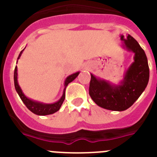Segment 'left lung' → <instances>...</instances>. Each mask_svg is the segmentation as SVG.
Returning <instances> with one entry per match:
<instances>
[{
  "instance_id": "obj_1",
  "label": "left lung",
  "mask_w": 157,
  "mask_h": 157,
  "mask_svg": "<svg viewBox=\"0 0 157 157\" xmlns=\"http://www.w3.org/2000/svg\"><path fill=\"white\" fill-rule=\"evenodd\" d=\"M122 47L134 53V62L125 71L118 84L98 78L90 74L89 94L99 107L121 112L128 109L146 89L149 78L147 57L138 42L130 35H121Z\"/></svg>"
}]
</instances>
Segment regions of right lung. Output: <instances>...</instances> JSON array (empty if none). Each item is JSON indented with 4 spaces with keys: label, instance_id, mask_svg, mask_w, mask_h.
Here are the masks:
<instances>
[{
    "label": "right lung",
    "instance_id": "1",
    "mask_svg": "<svg viewBox=\"0 0 157 157\" xmlns=\"http://www.w3.org/2000/svg\"><path fill=\"white\" fill-rule=\"evenodd\" d=\"M23 50L21 51L20 54H19L18 57H17V59H18L20 57H21V54H22ZM80 72H77L75 74H73L71 75L68 76V77L66 78L65 82H64V89L63 92V94L61 96V98H59V100L57 101L56 102L52 104H45L42 103V102L37 101H34L32 99L29 98L28 97H26L25 95V94L23 93L22 90L18 84V82H17V67H15L14 69V87H15V90L17 91V93L18 94L20 98L21 99V101H23V103L25 105V106L29 108V110H30L32 113L36 114L37 115H51V114H53L55 112H58L59 108H60L61 105L63 103L64 99H65V90L66 87H67L69 83L70 82H72L74 79L77 78V76L79 75Z\"/></svg>",
    "mask_w": 157,
    "mask_h": 157
}]
</instances>
